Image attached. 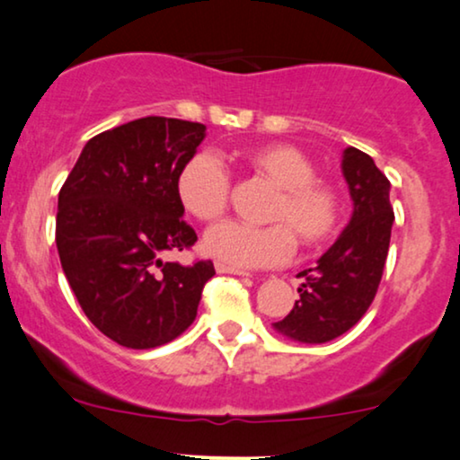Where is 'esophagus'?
Instances as JSON below:
<instances>
[{
  "label": "esophagus",
  "instance_id": "obj_1",
  "mask_svg": "<svg viewBox=\"0 0 460 460\" xmlns=\"http://www.w3.org/2000/svg\"><path fill=\"white\" fill-rule=\"evenodd\" d=\"M217 271L218 273H231V275H250L248 271H243V269H237V267H231V265H225V262H217Z\"/></svg>",
  "mask_w": 460,
  "mask_h": 460
}]
</instances>
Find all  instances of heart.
<instances>
[{
	"instance_id": "heart-1",
	"label": "heart",
	"mask_w": 460,
	"mask_h": 460,
	"mask_svg": "<svg viewBox=\"0 0 460 460\" xmlns=\"http://www.w3.org/2000/svg\"><path fill=\"white\" fill-rule=\"evenodd\" d=\"M240 159L250 172L278 187L265 212L271 225L225 220L206 234L208 254L234 267H271L290 259L296 240L303 248H317L332 240L342 218L341 193L330 182L315 179L314 162L298 146H250L240 153ZM174 191L187 214L210 223L223 217L229 206L231 176L210 153H195L176 172Z\"/></svg>"
}]
</instances>
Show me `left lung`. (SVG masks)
<instances>
[{"label":"left lung","instance_id":"8db88e82","mask_svg":"<svg viewBox=\"0 0 460 460\" xmlns=\"http://www.w3.org/2000/svg\"><path fill=\"white\" fill-rule=\"evenodd\" d=\"M342 174L353 199V217L317 267L298 273L301 298L284 320L279 334L298 342H328L362 320L375 301L389 252L394 208L389 181L364 151L347 146Z\"/></svg>","mask_w":460,"mask_h":460}]
</instances>
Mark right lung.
<instances>
[{
    "instance_id": "1",
    "label": "right lung",
    "mask_w": 460,
    "mask_h": 460,
    "mask_svg": "<svg viewBox=\"0 0 460 460\" xmlns=\"http://www.w3.org/2000/svg\"><path fill=\"white\" fill-rule=\"evenodd\" d=\"M204 137L198 121H128L85 143L58 193L66 281L88 320L121 347L153 349L185 332L214 275L212 261H162L198 242L174 179Z\"/></svg>"
}]
</instances>
